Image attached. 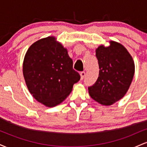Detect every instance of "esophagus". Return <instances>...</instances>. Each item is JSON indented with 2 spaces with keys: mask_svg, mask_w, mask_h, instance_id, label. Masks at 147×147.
Returning a JSON list of instances; mask_svg holds the SVG:
<instances>
[{
  "mask_svg": "<svg viewBox=\"0 0 147 147\" xmlns=\"http://www.w3.org/2000/svg\"><path fill=\"white\" fill-rule=\"evenodd\" d=\"M80 76H81V79H83L86 76V72H81Z\"/></svg>",
  "mask_w": 147,
  "mask_h": 147,
  "instance_id": "esophagus-1",
  "label": "esophagus"
}]
</instances>
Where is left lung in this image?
Masks as SVG:
<instances>
[{
	"label": "left lung",
	"mask_w": 147,
	"mask_h": 147,
	"mask_svg": "<svg viewBox=\"0 0 147 147\" xmlns=\"http://www.w3.org/2000/svg\"><path fill=\"white\" fill-rule=\"evenodd\" d=\"M109 43V46L100 45L96 48L99 77L88 88L92 99L104 106H111L123 98L135 73L134 61L125 47L114 41Z\"/></svg>",
	"instance_id": "left-lung-1"
}]
</instances>
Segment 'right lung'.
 Here are the masks:
<instances>
[{
    "mask_svg": "<svg viewBox=\"0 0 147 147\" xmlns=\"http://www.w3.org/2000/svg\"><path fill=\"white\" fill-rule=\"evenodd\" d=\"M68 50L54 36L41 38L25 53L23 74L32 97L47 107L63 102L80 75L72 68Z\"/></svg>",
    "mask_w": 147,
    "mask_h": 147,
    "instance_id": "obj_1",
    "label": "right lung"
}]
</instances>
